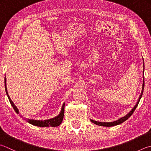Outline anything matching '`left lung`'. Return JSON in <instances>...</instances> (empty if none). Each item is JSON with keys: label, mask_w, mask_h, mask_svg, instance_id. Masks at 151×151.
<instances>
[{"label": "left lung", "mask_w": 151, "mask_h": 151, "mask_svg": "<svg viewBox=\"0 0 151 151\" xmlns=\"http://www.w3.org/2000/svg\"><path fill=\"white\" fill-rule=\"evenodd\" d=\"M144 62H143V73H144ZM144 86H145V83H144V76H143V86H142V91H141V95L139 96V100L137 102V104H135V106L133 108L132 110L130 111V112H129L127 114V115H126L124 117H122L121 118L119 119V120L114 121V122H97V121H95V120H91V122L94 123L96 125H98V126H104V127H111V126H117V125L120 124L122 123H123L124 122H125L126 120H127V119H128L133 114V113L134 112L135 110L136 109V108H137V105L139 104V101H140V99H141V96L143 95V89H144Z\"/></svg>", "instance_id": "1"}]
</instances>
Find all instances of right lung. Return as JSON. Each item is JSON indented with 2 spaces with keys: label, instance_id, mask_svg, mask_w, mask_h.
Segmentation results:
<instances>
[{
  "label": "right lung",
  "instance_id": "add662e5",
  "mask_svg": "<svg viewBox=\"0 0 151 151\" xmlns=\"http://www.w3.org/2000/svg\"><path fill=\"white\" fill-rule=\"evenodd\" d=\"M4 86H5V91H6V93L8 96V98L9 99V101L10 102L11 105L13 107V109L14 110L16 111V113L19 114V110L17 109V107L15 106V104H14V102L11 100L9 95H8V93L7 91V88H6V76L4 78ZM64 106H65V103L63 104L62 107V109L60 112L59 114L56 116V117L49 119V120H32V119H26L25 118V120H26L28 123H29L33 125V126H39V127H57L59 125H60L62 123V120H63L64 118Z\"/></svg>",
  "mask_w": 151,
  "mask_h": 151
}]
</instances>
